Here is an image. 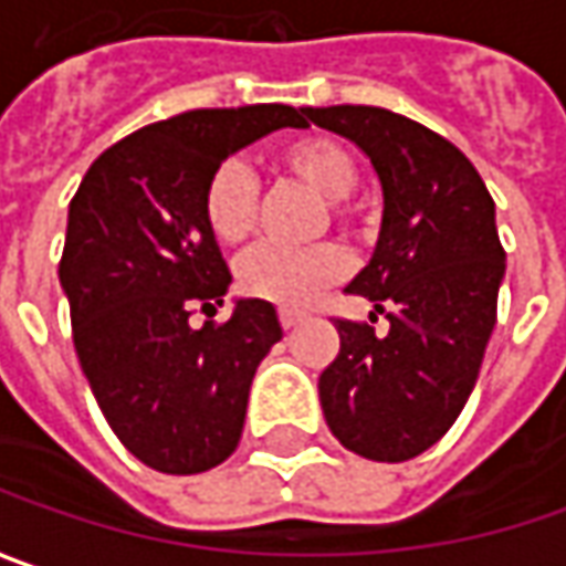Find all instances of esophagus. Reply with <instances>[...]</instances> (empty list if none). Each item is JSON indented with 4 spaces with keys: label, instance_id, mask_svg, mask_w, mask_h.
<instances>
[{
    "label": "esophagus",
    "instance_id": "esophagus-1",
    "mask_svg": "<svg viewBox=\"0 0 566 566\" xmlns=\"http://www.w3.org/2000/svg\"><path fill=\"white\" fill-rule=\"evenodd\" d=\"M279 319H282L284 329H294L297 323H304V319H307V313H301V310H291V307H282V310H279Z\"/></svg>",
    "mask_w": 566,
    "mask_h": 566
}]
</instances>
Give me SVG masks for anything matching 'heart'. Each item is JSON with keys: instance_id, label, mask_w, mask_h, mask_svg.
<instances>
[{"instance_id": "obj_1", "label": "heart", "mask_w": 566, "mask_h": 566, "mask_svg": "<svg viewBox=\"0 0 566 566\" xmlns=\"http://www.w3.org/2000/svg\"><path fill=\"white\" fill-rule=\"evenodd\" d=\"M275 164L294 180L326 199V214L338 228H355L357 211L348 192L357 186L360 167L355 151L332 136H297L284 142ZM259 186L256 177L237 164H218L202 189V221L209 234L224 247H240L256 231ZM348 275V256L335 243H313L301 250L259 247L237 262V287L265 304L304 307L313 294Z\"/></svg>"}]
</instances>
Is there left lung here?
Returning <instances> with one entry per match:
<instances>
[{
	"label": "left lung",
	"mask_w": 566,
	"mask_h": 566,
	"mask_svg": "<svg viewBox=\"0 0 566 566\" xmlns=\"http://www.w3.org/2000/svg\"><path fill=\"white\" fill-rule=\"evenodd\" d=\"M352 138L382 184V228L348 294L374 301L389 332L335 316L338 355L319 374L332 437L374 462H406L453 428L497 323L506 253L494 199L450 138L382 107H304Z\"/></svg>",
	"instance_id": "obj_1"
}]
</instances>
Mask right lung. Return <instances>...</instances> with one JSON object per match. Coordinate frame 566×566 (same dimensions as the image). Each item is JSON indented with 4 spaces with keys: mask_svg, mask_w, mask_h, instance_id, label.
I'll return each instance as SVG.
<instances>
[{
    "mask_svg": "<svg viewBox=\"0 0 566 566\" xmlns=\"http://www.w3.org/2000/svg\"><path fill=\"white\" fill-rule=\"evenodd\" d=\"M282 126L284 104L202 107L142 126L87 167L69 202L60 282L91 392L119 443L167 475L234 453L259 360L282 338L272 304L211 319L231 272L202 221V189L231 151ZM196 308L210 319L196 331Z\"/></svg>",
    "mask_w": 566,
    "mask_h": 566,
    "instance_id": "1",
    "label": "right lung"
}]
</instances>
